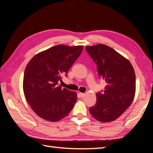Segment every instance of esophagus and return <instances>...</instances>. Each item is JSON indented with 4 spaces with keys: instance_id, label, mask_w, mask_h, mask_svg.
<instances>
[{
    "instance_id": "1",
    "label": "esophagus",
    "mask_w": 153,
    "mask_h": 153,
    "mask_svg": "<svg viewBox=\"0 0 153 153\" xmlns=\"http://www.w3.org/2000/svg\"><path fill=\"white\" fill-rule=\"evenodd\" d=\"M79 94H80L81 98H84V96H85V93H82V92H80Z\"/></svg>"
}]
</instances>
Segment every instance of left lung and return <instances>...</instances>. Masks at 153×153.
Segmentation results:
<instances>
[{"label": "left lung", "mask_w": 153, "mask_h": 153, "mask_svg": "<svg viewBox=\"0 0 153 153\" xmlns=\"http://www.w3.org/2000/svg\"><path fill=\"white\" fill-rule=\"evenodd\" d=\"M85 49L97 65L100 77L107 84L103 92L96 93V103L89 108L90 113L98 121H113L133 102L136 89L135 71L127 59L105 45L88 46Z\"/></svg>", "instance_id": "1"}]
</instances>
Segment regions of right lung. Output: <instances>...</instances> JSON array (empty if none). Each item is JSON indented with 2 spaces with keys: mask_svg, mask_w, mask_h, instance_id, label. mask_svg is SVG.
I'll return each mask as SVG.
<instances>
[{
  "mask_svg": "<svg viewBox=\"0 0 153 153\" xmlns=\"http://www.w3.org/2000/svg\"><path fill=\"white\" fill-rule=\"evenodd\" d=\"M83 48L58 45L36 54L27 64L23 89L27 102L41 118L58 121L73 109L76 93L58 86V82L62 80V76H67Z\"/></svg>",
  "mask_w": 153,
  "mask_h": 153,
  "instance_id": "right-lung-1",
  "label": "right lung"
}]
</instances>
